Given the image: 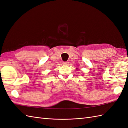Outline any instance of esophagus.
Masks as SVG:
<instances>
[{"instance_id":"34e87169","label":"esophagus","mask_w":128,"mask_h":128,"mask_svg":"<svg viewBox=\"0 0 128 128\" xmlns=\"http://www.w3.org/2000/svg\"><path fill=\"white\" fill-rule=\"evenodd\" d=\"M68 64H69V62H67V61L63 62V63H62V64H64V65H68Z\"/></svg>"}]
</instances>
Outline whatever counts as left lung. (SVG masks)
<instances>
[{"mask_svg": "<svg viewBox=\"0 0 128 128\" xmlns=\"http://www.w3.org/2000/svg\"><path fill=\"white\" fill-rule=\"evenodd\" d=\"M76 69H77V68H76Z\"/></svg>", "mask_w": 128, "mask_h": 128, "instance_id": "1", "label": "left lung"}]
</instances>
